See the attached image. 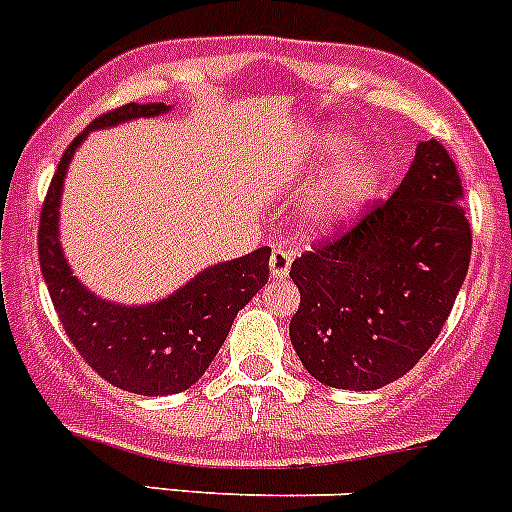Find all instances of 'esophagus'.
Masks as SVG:
<instances>
[{
  "label": "esophagus",
  "mask_w": 512,
  "mask_h": 512,
  "mask_svg": "<svg viewBox=\"0 0 512 512\" xmlns=\"http://www.w3.org/2000/svg\"><path fill=\"white\" fill-rule=\"evenodd\" d=\"M289 266H292V253L284 251V248H274V251H271V259H269L271 277L277 279V282L287 279Z\"/></svg>",
  "instance_id": "esophagus-1"
}]
</instances>
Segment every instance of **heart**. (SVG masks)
<instances>
[{"instance_id": "heart-1", "label": "heart", "mask_w": 512, "mask_h": 512, "mask_svg": "<svg viewBox=\"0 0 512 512\" xmlns=\"http://www.w3.org/2000/svg\"><path fill=\"white\" fill-rule=\"evenodd\" d=\"M354 146V135L330 128L312 156V174H320ZM338 161V160H337ZM339 162V161H338ZM384 164L374 151H354L342 158L312 192L305 205V228L315 238H328L348 230L366 212L382 184Z\"/></svg>"}]
</instances>
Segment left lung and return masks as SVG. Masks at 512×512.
Here are the masks:
<instances>
[{
  "mask_svg": "<svg viewBox=\"0 0 512 512\" xmlns=\"http://www.w3.org/2000/svg\"><path fill=\"white\" fill-rule=\"evenodd\" d=\"M461 202L454 161L425 140L390 200L292 264L300 310L289 338L320 384L379 390L433 346L472 256Z\"/></svg>",
  "mask_w": 512,
  "mask_h": 512,
  "instance_id": "obj_1",
  "label": "left lung"
}]
</instances>
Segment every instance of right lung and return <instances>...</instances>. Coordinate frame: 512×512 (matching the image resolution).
Masks as SVG:
<instances>
[{
  "mask_svg": "<svg viewBox=\"0 0 512 512\" xmlns=\"http://www.w3.org/2000/svg\"><path fill=\"white\" fill-rule=\"evenodd\" d=\"M174 104H125L97 117L66 148L40 215L38 251L43 279L66 336L81 359L110 384L133 395L164 397L189 390L225 343L235 315L269 279L271 248L241 259L217 261L197 271L171 295L143 305L104 300L74 274L61 246V197L69 164L94 130H107L138 117H158Z\"/></svg>",
  "mask_w": 512,
  "mask_h": 512,
  "instance_id": "1",
  "label": "right lung"
}]
</instances>
